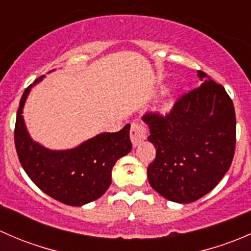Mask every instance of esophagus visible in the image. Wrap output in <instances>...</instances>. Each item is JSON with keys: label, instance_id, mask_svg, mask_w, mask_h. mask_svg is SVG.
I'll return each mask as SVG.
<instances>
[{"label": "esophagus", "instance_id": "34e87169", "mask_svg": "<svg viewBox=\"0 0 251 251\" xmlns=\"http://www.w3.org/2000/svg\"><path fill=\"white\" fill-rule=\"evenodd\" d=\"M148 136V128L144 124L141 123H132L131 124L130 137L133 147H137L141 142H143Z\"/></svg>", "mask_w": 251, "mask_h": 251}]
</instances>
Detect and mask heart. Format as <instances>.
<instances>
[{"instance_id": "1", "label": "heart", "mask_w": 251, "mask_h": 251, "mask_svg": "<svg viewBox=\"0 0 251 251\" xmlns=\"http://www.w3.org/2000/svg\"><path fill=\"white\" fill-rule=\"evenodd\" d=\"M171 105H173V100H168V102H166V103H164L163 109L164 110H169L171 108Z\"/></svg>"}]
</instances>
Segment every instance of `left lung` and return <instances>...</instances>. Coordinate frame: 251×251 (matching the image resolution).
Instances as JSON below:
<instances>
[{
    "label": "left lung",
    "instance_id": "obj_1",
    "mask_svg": "<svg viewBox=\"0 0 251 251\" xmlns=\"http://www.w3.org/2000/svg\"><path fill=\"white\" fill-rule=\"evenodd\" d=\"M199 87L182 95L166 115L146 113L156 155L148 181L161 197L192 203L217 186L235 151V113L225 87L198 70Z\"/></svg>",
    "mask_w": 251,
    "mask_h": 251
}]
</instances>
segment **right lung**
Listing matches in <instances>:
<instances>
[{
  "mask_svg": "<svg viewBox=\"0 0 251 251\" xmlns=\"http://www.w3.org/2000/svg\"><path fill=\"white\" fill-rule=\"evenodd\" d=\"M34 83L25 88L17 113L14 143L23 169L47 196L72 206L100 198L111 183L118 159L132 149L130 124L119 132H104L69 151H50L31 140L23 119V107Z\"/></svg>",
  "mask_w": 251,
  "mask_h": 251,
  "instance_id": "add662e5",
  "label": "right lung"
}]
</instances>
